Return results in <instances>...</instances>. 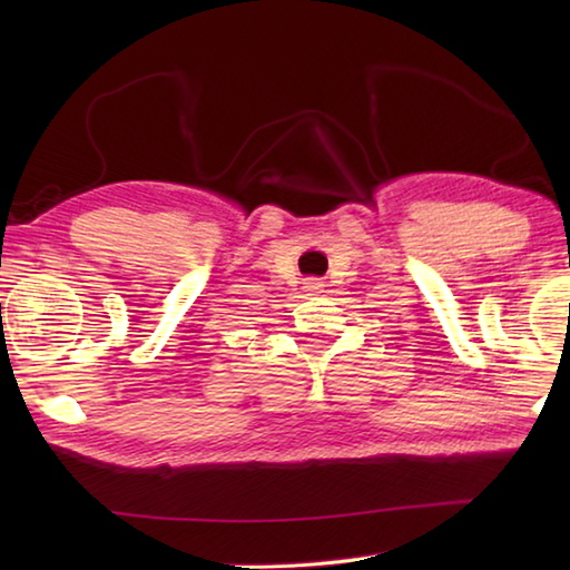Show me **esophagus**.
Returning a JSON list of instances; mask_svg holds the SVG:
<instances>
[{
    "label": "esophagus",
    "mask_w": 570,
    "mask_h": 570,
    "mask_svg": "<svg viewBox=\"0 0 570 570\" xmlns=\"http://www.w3.org/2000/svg\"><path fill=\"white\" fill-rule=\"evenodd\" d=\"M304 284H306L304 288H306V292H311V294H321L323 292V282H321V278H316V276H308Z\"/></svg>",
    "instance_id": "1"
}]
</instances>
